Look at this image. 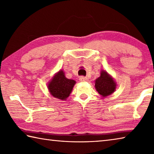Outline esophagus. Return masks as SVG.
Listing matches in <instances>:
<instances>
[{"mask_svg": "<svg viewBox=\"0 0 154 154\" xmlns=\"http://www.w3.org/2000/svg\"><path fill=\"white\" fill-rule=\"evenodd\" d=\"M88 80V79L87 77H83V76H81V77H79V81H80V82H87Z\"/></svg>", "mask_w": 154, "mask_h": 154, "instance_id": "obj_1", "label": "esophagus"}]
</instances>
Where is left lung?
I'll list each match as a JSON object with an SVG mask.
<instances>
[{
	"mask_svg": "<svg viewBox=\"0 0 154 154\" xmlns=\"http://www.w3.org/2000/svg\"><path fill=\"white\" fill-rule=\"evenodd\" d=\"M95 88L97 92L103 97L111 94L116 90V84L106 71H102L100 76L95 81Z\"/></svg>",
	"mask_w": 154,
	"mask_h": 154,
	"instance_id": "left-lung-1",
	"label": "left lung"
}]
</instances>
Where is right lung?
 <instances>
[{"mask_svg":"<svg viewBox=\"0 0 154 154\" xmlns=\"http://www.w3.org/2000/svg\"><path fill=\"white\" fill-rule=\"evenodd\" d=\"M75 84V81L67 79L63 71H60L49 82L48 89L54 97L63 100L69 97Z\"/></svg>","mask_w":154,"mask_h":154,"instance_id":"obj_1","label":"right lung"}]
</instances>
